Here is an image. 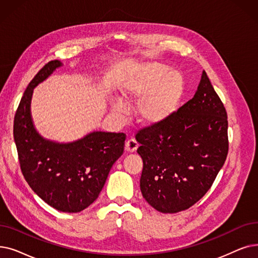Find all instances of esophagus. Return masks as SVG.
Wrapping results in <instances>:
<instances>
[{
  "label": "esophagus",
  "mask_w": 258,
  "mask_h": 258,
  "mask_svg": "<svg viewBox=\"0 0 258 258\" xmlns=\"http://www.w3.org/2000/svg\"><path fill=\"white\" fill-rule=\"evenodd\" d=\"M137 148H138V142L135 139L131 138L126 141V143H125V151L126 152H130V153L135 152L137 150Z\"/></svg>",
  "instance_id": "34e87169"
}]
</instances>
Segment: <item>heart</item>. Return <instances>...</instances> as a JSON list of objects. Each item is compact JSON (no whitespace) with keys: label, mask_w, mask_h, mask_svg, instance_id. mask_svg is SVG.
I'll use <instances>...</instances> for the list:
<instances>
[{"label":"heart","mask_w":258,"mask_h":258,"mask_svg":"<svg viewBox=\"0 0 258 258\" xmlns=\"http://www.w3.org/2000/svg\"><path fill=\"white\" fill-rule=\"evenodd\" d=\"M122 96L127 101H135L137 113L145 124H158L171 118L178 109L184 93V80L181 74L167 70L157 62L145 63L134 71L122 84ZM122 114V105L115 106Z\"/></svg>","instance_id":"1"}]
</instances>
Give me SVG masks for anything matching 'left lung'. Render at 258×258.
Wrapping results in <instances>:
<instances>
[{
	"instance_id": "8db88e82",
	"label": "left lung",
	"mask_w": 258,
	"mask_h": 258,
	"mask_svg": "<svg viewBox=\"0 0 258 258\" xmlns=\"http://www.w3.org/2000/svg\"><path fill=\"white\" fill-rule=\"evenodd\" d=\"M143 198L161 213L187 210L205 196L229 151L228 115L204 71L194 97L164 122L136 134Z\"/></svg>"
}]
</instances>
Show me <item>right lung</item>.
I'll use <instances>...</instances> for the list:
<instances>
[{"label":"right lung","mask_w":258,"mask_h":258,"mask_svg":"<svg viewBox=\"0 0 258 258\" xmlns=\"http://www.w3.org/2000/svg\"><path fill=\"white\" fill-rule=\"evenodd\" d=\"M61 65L59 60L46 63L28 84L15 115L14 138L22 174L32 191L55 210L77 213L98 198L124 151L126 135L95 132L67 144L39 135L30 117L32 89Z\"/></svg>","instance_id":"right-lung-1"}]
</instances>
